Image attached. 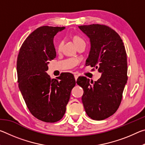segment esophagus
<instances>
[{
  "mask_svg": "<svg viewBox=\"0 0 145 145\" xmlns=\"http://www.w3.org/2000/svg\"><path fill=\"white\" fill-rule=\"evenodd\" d=\"M74 77H75V80H77V79L78 78V76L77 75H74Z\"/></svg>",
  "mask_w": 145,
  "mask_h": 145,
  "instance_id": "1",
  "label": "esophagus"
}]
</instances>
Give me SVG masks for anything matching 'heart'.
I'll return each mask as SVG.
<instances>
[{
    "instance_id": "b5f03b06",
    "label": "heart",
    "mask_w": 145,
    "mask_h": 145,
    "mask_svg": "<svg viewBox=\"0 0 145 145\" xmlns=\"http://www.w3.org/2000/svg\"><path fill=\"white\" fill-rule=\"evenodd\" d=\"M72 40L73 41V43L74 45L77 46L78 45H80V44H81L82 43H84V41L83 40L82 38H81L80 37V36H78L77 34H73L72 35ZM62 45H63V43H62V41H59V42L57 44V50H61V47H62Z\"/></svg>"
}]
</instances>
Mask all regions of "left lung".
<instances>
[{"mask_svg": "<svg viewBox=\"0 0 145 145\" xmlns=\"http://www.w3.org/2000/svg\"><path fill=\"white\" fill-rule=\"evenodd\" d=\"M78 27L90 39L86 65L98 69L102 76L95 82L80 77L77 83L84 90L82 101L88 116L103 120L115 113L121 104L128 78L126 50L119 34L109 26L91 24Z\"/></svg>", "mask_w": 145, "mask_h": 145, "instance_id": "8db88e82", "label": "left lung"}]
</instances>
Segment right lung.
Returning a JSON list of instances; mask_svg holds the SVG:
<instances>
[{
  "label": "right lung",
  "mask_w": 145,
  "mask_h": 145,
  "mask_svg": "<svg viewBox=\"0 0 145 145\" xmlns=\"http://www.w3.org/2000/svg\"><path fill=\"white\" fill-rule=\"evenodd\" d=\"M64 27L42 26L24 41L17 58L18 87L31 113L41 121L57 122L62 118L76 82L71 73L57 79L46 73L48 61L56 57L53 39Z\"/></svg>",
  "instance_id": "obj_1"
}]
</instances>
